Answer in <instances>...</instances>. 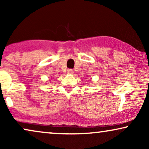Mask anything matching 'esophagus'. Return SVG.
I'll return each mask as SVG.
<instances>
[{
	"instance_id": "34e87169",
	"label": "esophagus",
	"mask_w": 149,
	"mask_h": 149,
	"mask_svg": "<svg viewBox=\"0 0 149 149\" xmlns=\"http://www.w3.org/2000/svg\"><path fill=\"white\" fill-rule=\"evenodd\" d=\"M73 72H74V71H73L72 69H68V70H67V72H68V74H72Z\"/></svg>"
}]
</instances>
